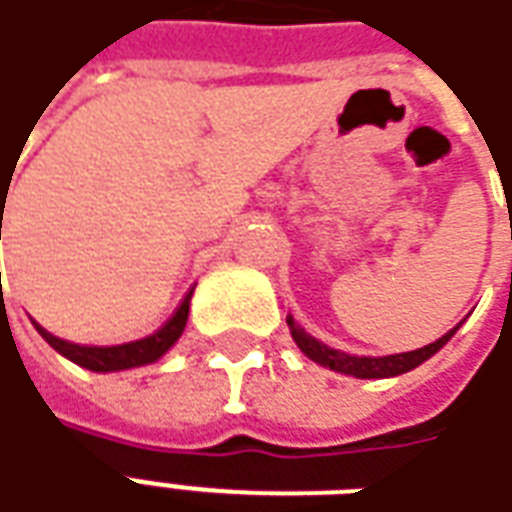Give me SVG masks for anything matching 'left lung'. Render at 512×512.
<instances>
[{
  "label": "left lung",
  "instance_id": "1",
  "mask_svg": "<svg viewBox=\"0 0 512 512\" xmlns=\"http://www.w3.org/2000/svg\"><path fill=\"white\" fill-rule=\"evenodd\" d=\"M289 328H292V339L297 342V347L322 366H331L333 372H344V375H353V378H394V375H402V372H411L413 366H419L422 361H427L430 355L438 353L444 344L449 342V336L455 333V328L449 333H444L441 339L430 342L427 347H419V350H411V353H394V355H380V358H366V355H347L336 353L331 347H325L317 339H311L300 325H297L292 317H286Z\"/></svg>",
  "mask_w": 512,
  "mask_h": 512
}]
</instances>
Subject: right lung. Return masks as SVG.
Wrapping results in <instances>:
<instances>
[{
	"label": "right lung",
	"instance_id": "obj_1",
	"mask_svg": "<svg viewBox=\"0 0 512 512\" xmlns=\"http://www.w3.org/2000/svg\"><path fill=\"white\" fill-rule=\"evenodd\" d=\"M187 314H190V295L181 300L179 308L173 311V317L159 331H154L146 339H137V342L129 344H115V347H88V344L63 342V339H57L49 331H43L41 325H35V328L68 361L85 366V369H93V372H118V369L151 364V361H157L159 355L168 353L170 347L176 344V339L181 336V331H184V325H187Z\"/></svg>",
	"mask_w": 512,
	"mask_h": 512
}]
</instances>
